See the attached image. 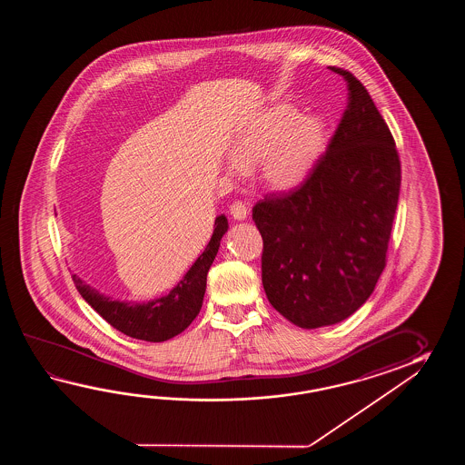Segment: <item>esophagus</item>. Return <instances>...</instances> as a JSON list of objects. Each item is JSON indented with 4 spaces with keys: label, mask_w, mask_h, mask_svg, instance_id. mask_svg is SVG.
<instances>
[{
    "label": "esophagus",
    "mask_w": 465,
    "mask_h": 465,
    "mask_svg": "<svg viewBox=\"0 0 465 465\" xmlns=\"http://www.w3.org/2000/svg\"><path fill=\"white\" fill-rule=\"evenodd\" d=\"M229 213H231V216H232L234 219H237V221H242V219H246L247 214H249L246 204H244V203H241V201H234V203L229 206Z\"/></svg>",
    "instance_id": "1"
}]
</instances>
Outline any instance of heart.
Returning <instances> with one entry per match:
<instances>
[{"mask_svg":"<svg viewBox=\"0 0 465 465\" xmlns=\"http://www.w3.org/2000/svg\"><path fill=\"white\" fill-rule=\"evenodd\" d=\"M329 131L319 114H301L289 104H277L257 114L232 141L231 174L257 166L261 183L271 191L299 188L326 153Z\"/></svg>","mask_w":465,"mask_h":465,"instance_id":"b5f03b06","label":"heart"}]
</instances>
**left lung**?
Wrapping results in <instances>:
<instances>
[{
	"mask_svg": "<svg viewBox=\"0 0 465 465\" xmlns=\"http://www.w3.org/2000/svg\"><path fill=\"white\" fill-rule=\"evenodd\" d=\"M342 119L312 174L252 209L262 236V286L302 329L332 326L366 302L386 267L401 191L394 138L371 94L342 68Z\"/></svg>",
	"mask_w": 465,
	"mask_h": 465,
	"instance_id": "1",
	"label": "left lung"
}]
</instances>
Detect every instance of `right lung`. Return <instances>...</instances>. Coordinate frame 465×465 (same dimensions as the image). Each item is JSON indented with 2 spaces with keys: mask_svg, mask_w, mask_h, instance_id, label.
I'll use <instances>...</instances> for the list:
<instances>
[{
  "mask_svg": "<svg viewBox=\"0 0 465 465\" xmlns=\"http://www.w3.org/2000/svg\"><path fill=\"white\" fill-rule=\"evenodd\" d=\"M228 231V219L221 214L214 221V232L203 254L189 267L176 286L166 296L148 302H123L99 294L94 287L84 284L76 274L73 281L83 299L114 329L123 334L148 342H163L178 336L196 319L206 292V277L221 239Z\"/></svg>",
  "mask_w": 465,
  "mask_h": 465,
  "instance_id": "1",
  "label": "right lung"
}]
</instances>
